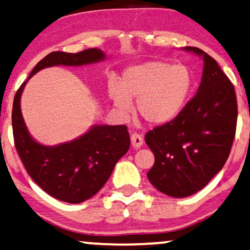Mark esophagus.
I'll list each match as a JSON object with an SVG mask.
<instances>
[{
  "label": "esophagus",
  "mask_w": 250,
  "mask_h": 250,
  "mask_svg": "<svg viewBox=\"0 0 250 250\" xmlns=\"http://www.w3.org/2000/svg\"><path fill=\"white\" fill-rule=\"evenodd\" d=\"M131 144L134 148H140L142 145H144V139H142V135L138 134V133H133L131 135Z\"/></svg>",
  "instance_id": "1"
}]
</instances>
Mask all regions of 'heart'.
<instances>
[{
  "label": "heart",
  "mask_w": 250,
  "mask_h": 250,
  "mask_svg": "<svg viewBox=\"0 0 250 250\" xmlns=\"http://www.w3.org/2000/svg\"><path fill=\"white\" fill-rule=\"evenodd\" d=\"M192 87V74L183 64L151 61L126 69L121 83L111 82L108 92L113 105L123 116L132 111L137 100L140 116L149 124H164L176 117Z\"/></svg>",
  "instance_id": "heart-1"
}]
</instances>
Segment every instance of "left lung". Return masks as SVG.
<instances>
[{
  "instance_id": "8db88e82",
  "label": "left lung",
  "mask_w": 250,
  "mask_h": 250,
  "mask_svg": "<svg viewBox=\"0 0 250 250\" xmlns=\"http://www.w3.org/2000/svg\"><path fill=\"white\" fill-rule=\"evenodd\" d=\"M184 49L203 57L196 95L176 118L145 135L155 156L148 179L173 197L195 194L222 170L231 153L238 119L234 86L217 62L200 48Z\"/></svg>"
}]
</instances>
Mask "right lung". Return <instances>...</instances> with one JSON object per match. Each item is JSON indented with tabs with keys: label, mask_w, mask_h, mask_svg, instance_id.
Here are the masks:
<instances>
[{
	"label": "right lung",
	"mask_w": 250,
	"mask_h": 250,
	"mask_svg": "<svg viewBox=\"0 0 250 250\" xmlns=\"http://www.w3.org/2000/svg\"><path fill=\"white\" fill-rule=\"evenodd\" d=\"M104 54L90 48L77 54L53 51L32 70L30 78L44 67L85 65L102 61ZM21 83L12 105V131L19 157L30 177L55 199L80 203L95 195L108 181L113 167L127 153L131 140L126 125H96L83 137L55 147L38 144L28 133L21 111Z\"/></svg>",
	"instance_id": "1"
}]
</instances>
